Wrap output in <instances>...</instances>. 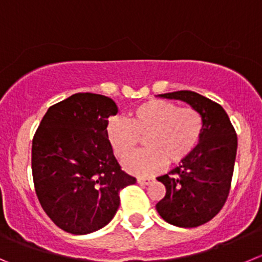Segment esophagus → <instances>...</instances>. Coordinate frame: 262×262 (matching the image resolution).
Instances as JSON below:
<instances>
[{"label":"esophagus","mask_w":262,"mask_h":262,"mask_svg":"<svg viewBox=\"0 0 262 262\" xmlns=\"http://www.w3.org/2000/svg\"><path fill=\"white\" fill-rule=\"evenodd\" d=\"M153 178H138V183L141 185H149L150 183H153Z\"/></svg>","instance_id":"esophagus-1"}]
</instances>
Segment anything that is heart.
<instances>
[{"label":"heart","mask_w":262,"mask_h":262,"mask_svg":"<svg viewBox=\"0 0 262 262\" xmlns=\"http://www.w3.org/2000/svg\"><path fill=\"white\" fill-rule=\"evenodd\" d=\"M204 118L196 109L181 108L162 99L145 101L129 112L128 119L114 118L108 139L119 159L128 158L144 139L146 149L124 162L136 175H153L168 164L188 158L201 143Z\"/></svg>","instance_id":"obj_1"}]
</instances>
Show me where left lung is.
<instances>
[{
	"mask_svg": "<svg viewBox=\"0 0 262 262\" xmlns=\"http://www.w3.org/2000/svg\"><path fill=\"white\" fill-rule=\"evenodd\" d=\"M190 104L204 118V133L193 153L181 164L157 178L166 195L156 208L164 221L181 228H195L212 220L224 207L233 178L236 133L220 104L194 91L161 94Z\"/></svg>",
	"mask_w": 262,
	"mask_h": 262,
	"instance_id": "left-lung-1",
	"label": "left lung"
}]
</instances>
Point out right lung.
Here are the masks:
<instances>
[{
    "label": "right lung",
    "mask_w": 262,
    "mask_h": 262,
    "mask_svg": "<svg viewBox=\"0 0 262 262\" xmlns=\"http://www.w3.org/2000/svg\"><path fill=\"white\" fill-rule=\"evenodd\" d=\"M118 109L112 99L78 92L49 108L32 141V175L41 207L71 234L105 226L119 191L136 183L122 171L106 127Z\"/></svg>",
    "instance_id": "add662e5"
}]
</instances>
